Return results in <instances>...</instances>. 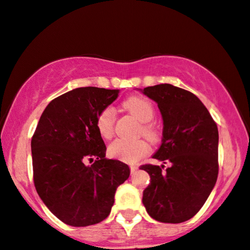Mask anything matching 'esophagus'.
Masks as SVG:
<instances>
[{"label": "esophagus", "instance_id": "obj_1", "mask_svg": "<svg viewBox=\"0 0 250 250\" xmlns=\"http://www.w3.org/2000/svg\"><path fill=\"white\" fill-rule=\"evenodd\" d=\"M138 167H136V165H130V172L131 173H135L137 171Z\"/></svg>", "mask_w": 250, "mask_h": 250}]
</instances>
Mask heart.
<instances>
[{"instance_id": "obj_1", "label": "heart", "mask_w": 250, "mask_h": 250, "mask_svg": "<svg viewBox=\"0 0 250 250\" xmlns=\"http://www.w3.org/2000/svg\"><path fill=\"white\" fill-rule=\"evenodd\" d=\"M123 107L127 109L131 115L136 117L140 122H142L140 129V134H142L150 142H157L159 134L154 125L149 123L154 119L155 109L152 104L142 96H130L123 102ZM114 109L112 107H106L101 110L96 116V129L99 134L104 138H110L114 133ZM149 152V146L146 141H125L115 140L108 146V154L112 157L125 162V163H136L141 158L144 157Z\"/></svg>"}]
</instances>
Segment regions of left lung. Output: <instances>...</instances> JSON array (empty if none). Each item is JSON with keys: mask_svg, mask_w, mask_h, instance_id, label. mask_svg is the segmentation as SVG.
I'll use <instances>...</instances> for the list:
<instances>
[{"mask_svg": "<svg viewBox=\"0 0 250 250\" xmlns=\"http://www.w3.org/2000/svg\"><path fill=\"white\" fill-rule=\"evenodd\" d=\"M163 117L162 144L152 158L164 165L140 167L150 176L143 205L155 220L184 222L199 212L218 178L219 133L207 108L193 93L170 83L146 87Z\"/></svg>", "mask_w": 250, "mask_h": 250, "instance_id": "8db88e82", "label": "left lung"}]
</instances>
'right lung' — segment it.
I'll list each match as a JSON object with an SVG mask.
<instances>
[{
	"label": "right lung",
	"instance_id": "right-lung-1",
	"mask_svg": "<svg viewBox=\"0 0 250 250\" xmlns=\"http://www.w3.org/2000/svg\"><path fill=\"white\" fill-rule=\"evenodd\" d=\"M119 89L80 87L58 96L42 114L31 140L34 183L47 208L64 224L91 226L109 215L127 164L106 158L96 116Z\"/></svg>",
	"mask_w": 250,
	"mask_h": 250
}]
</instances>
